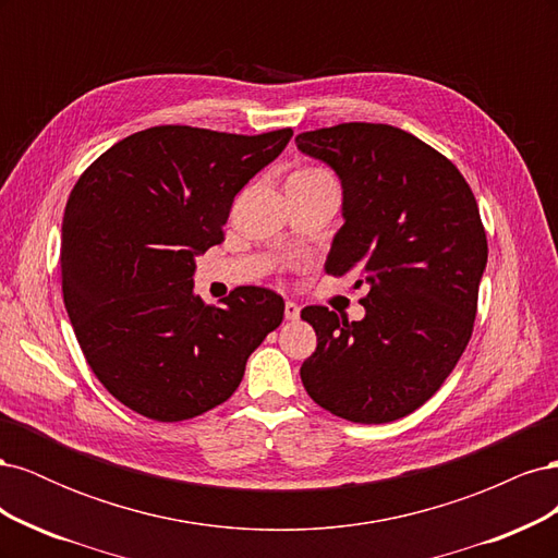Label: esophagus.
<instances>
[{
  "label": "esophagus",
  "mask_w": 558,
  "mask_h": 558,
  "mask_svg": "<svg viewBox=\"0 0 558 558\" xmlns=\"http://www.w3.org/2000/svg\"><path fill=\"white\" fill-rule=\"evenodd\" d=\"M283 316H286V320H298V318H300V307L295 305L293 300L286 302V307H283Z\"/></svg>",
  "instance_id": "esophagus-1"
}]
</instances>
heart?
<instances>
[{
	"label": "heart",
	"instance_id": "b5f03b06",
	"mask_svg": "<svg viewBox=\"0 0 558 558\" xmlns=\"http://www.w3.org/2000/svg\"><path fill=\"white\" fill-rule=\"evenodd\" d=\"M318 170H300V172H295V174H316Z\"/></svg>",
	"mask_w": 558,
	"mask_h": 558
}]
</instances>
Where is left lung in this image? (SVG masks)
Returning a JSON list of instances; mask_svg holds the SVG:
<instances>
[{"label":"left lung","mask_w":558,"mask_h":558,"mask_svg":"<svg viewBox=\"0 0 558 558\" xmlns=\"http://www.w3.org/2000/svg\"><path fill=\"white\" fill-rule=\"evenodd\" d=\"M295 144L342 185L326 269L367 286L361 320L302 310L316 351L300 377L335 416L388 424L421 408L470 342L488 258L477 202L442 154L393 125L342 123Z\"/></svg>","instance_id":"obj_1"}]
</instances>
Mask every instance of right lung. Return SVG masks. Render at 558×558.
Returning <instances> with one entry per match:
<instances>
[{
	"label": "right lung",
	"instance_id": "obj_1",
	"mask_svg": "<svg viewBox=\"0 0 558 558\" xmlns=\"http://www.w3.org/2000/svg\"><path fill=\"white\" fill-rule=\"evenodd\" d=\"M293 137L189 125L134 132L76 181L62 218L64 307L95 377L125 408L183 421L226 402L279 328L283 298L193 291L195 258L223 242L232 199Z\"/></svg>",
	"mask_w": 558,
	"mask_h": 558
}]
</instances>
